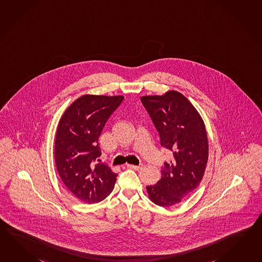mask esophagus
<instances>
[{
    "instance_id": "1",
    "label": "esophagus",
    "mask_w": 262,
    "mask_h": 262,
    "mask_svg": "<svg viewBox=\"0 0 262 262\" xmlns=\"http://www.w3.org/2000/svg\"><path fill=\"white\" fill-rule=\"evenodd\" d=\"M127 167L128 168L135 169V170H139V169L143 167V164H139V165H134V164H127Z\"/></svg>"
}]
</instances>
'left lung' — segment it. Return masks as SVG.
Masks as SVG:
<instances>
[{
  "instance_id": "left-lung-1",
  "label": "left lung",
  "mask_w": 262,
  "mask_h": 262,
  "mask_svg": "<svg viewBox=\"0 0 262 262\" xmlns=\"http://www.w3.org/2000/svg\"><path fill=\"white\" fill-rule=\"evenodd\" d=\"M141 101L159 133L161 145L173 152L164 163L162 178L146 186L148 198L161 207H171L190 195L202 181L209 158V144L202 117L178 91L144 96Z\"/></svg>"
}]
</instances>
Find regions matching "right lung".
I'll return each mask as SVG.
<instances>
[{"instance_id": "add662e5", "label": "right lung", "mask_w": 262, "mask_h": 262, "mask_svg": "<svg viewBox=\"0 0 262 262\" xmlns=\"http://www.w3.org/2000/svg\"><path fill=\"white\" fill-rule=\"evenodd\" d=\"M123 99V96H81L59 121L54 145L56 168L67 189L85 203L102 201L117 181V174L98 163L101 155L99 138Z\"/></svg>"}]
</instances>
